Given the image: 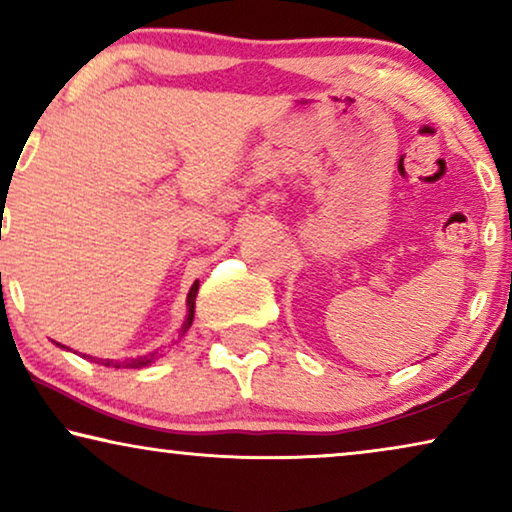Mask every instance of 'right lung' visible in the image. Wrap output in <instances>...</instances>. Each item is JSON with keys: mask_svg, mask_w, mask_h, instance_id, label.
Here are the masks:
<instances>
[{"mask_svg": "<svg viewBox=\"0 0 512 512\" xmlns=\"http://www.w3.org/2000/svg\"><path fill=\"white\" fill-rule=\"evenodd\" d=\"M198 282H195L193 286H191V291H188V317H186V321H184V326H181V335H184L188 328H191V324H193V312H195V296H198ZM156 354L158 352H153V354H149V356H139V359H130V361H123V363H114V361H109V359H97V363H102V366H114V368H144V366H149V363H153V359H156ZM88 359H93V356H88Z\"/></svg>", "mask_w": 512, "mask_h": 512, "instance_id": "obj_1", "label": "right lung"}]
</instances>
